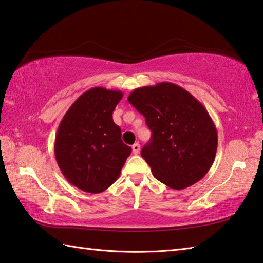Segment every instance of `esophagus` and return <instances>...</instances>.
I'll return each instance as SVG.
<instances>
[{
  "instance_id": "34e87169",
  "label": "esophagus",
  "mask_w": 263,
  "mask_h": 263,
  "mask_svg": "<svg viewBox=\"0 0 263 263\" xmlns=\"http://www.w3.org/2000/svg\"><path fill=\"white\" fill-rule=\"evenodd\" d=\"M132 152H133V154H139V152H140V145L139 144H135L132 146Z\"/></svg>"
}]
</instances>
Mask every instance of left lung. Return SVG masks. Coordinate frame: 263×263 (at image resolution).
<instances>
[{"label": "left lung", "instance_id": "8db88e82", "mask_svg": "<svg viewBox=\"0 0 263 263\" xmlns=\"http://www.w3.org/2000/svg\"><path fill=\"white\" fill-rule=\"evenodd\" d=\"M128 102L146 118L152 139L141 151L154 177L183 190L206 175L217 151L216 126L192 94L173 83L136 88Z\"/></svg>", "mask_w": 263, "mask_h": 263}]
</instances>
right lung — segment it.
Masks as SVG:
<instances>
[{
  "label": "right lung",
  "instance_id": "add662e5",
  "mask_svg": "<svg viewBox=\"0 0 263 263\" xmlns=\"http://www.w3.org/2000/svg\"><path fill=\"white\" fill-rule=\"evenodd\" d=\"M121 90L93 87L72 103L57 128L56 162L71 185L87 193H101L115 183L131 147L121 139L112 111Z\"/></svg>",
  "mask_w": 263,
  "mask_h": 263
}]
</instances>
